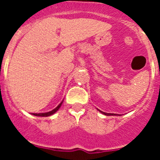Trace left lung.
Masks as SVG:
<instances>
[{
  "mask_svg": "<svg viewBox=\"0 0 160 160\" xmlns=\"http://www.w3.org/2000/svg\"><path fill=\"white\" fill-rule=\"evenodd\" d=\"M98 111H99V110H98ZM99 111L102 113V114H105V115H108V116H111V115H117L116 114H111V113H105V112H102V111Z\"/></svg>",
  "mask_w": 160,
  "mask_h": 160,
  "instance_id": "obj_1",
  "label": "left lung"
}]
</instances>
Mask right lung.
I'll return each instance as SVG.
<instances>
[{"instance_id":"right-lung-1","label":"right lung","mask_w":160,"mask_h":160,"mask_svg":"<svg viewBox=\"0 0 160 160\" xmlns=\"http://www.w3.org/2000/svg\"><path fill=\"white\" fill-rule=\"evenodd\" d=\"M62 102L59 104L58 106L56 108H54L53 110H52L51 111H49V112H46V113H32V115H35V116H40V117H47V116H50V115H52V114H53L54 113L57 112L58 111V109L60 108L61 106H62Z\"/></svg>"}]
</instances>
